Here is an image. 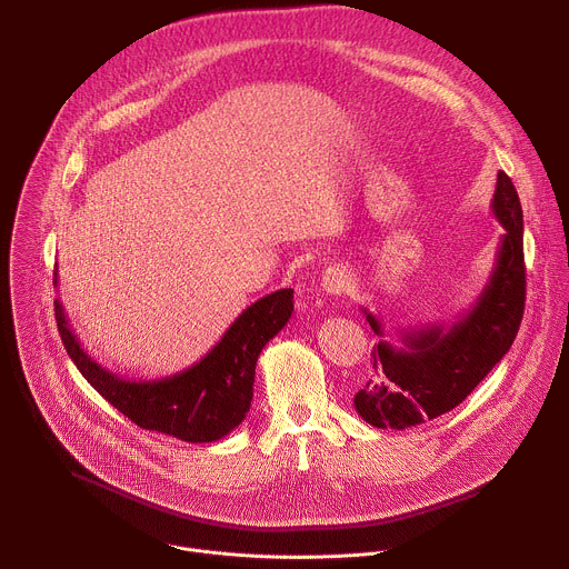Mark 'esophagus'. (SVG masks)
Returning <instances> with one entry per match:
<instances>
[{"mask_svg": "<svg viewBox=\"0 0 569 569\" xmlns=\"http://www.w3.org/2000/svg\"><path fill=\"white\" fill-rule=\"evenodd\" d=\"M351 288V270L345 266H333L321 277V290L327 295H342Z\"/></svg>", "mask_w": 569, "mask_h": 569, "instance_id": "esophagus-1", "label": "esophagus"}]
</instances>
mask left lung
Masks as SVG:
<instances>
[{
    "mask_svg": "<svg viewBox=\"0 0 569 569\" xmlns=\"http://www.w3.org/2000/svg\"><path fill=\"white\" fill-rule=\"evenodd\" d=\"M491 211L505 227L496 268L479 297L452 323L402 329L396 347L371 351L376 376L356 393V412L373 428L405 430L432 421L457 405L509 353L525 312L522 207L511 178L500 171ZM376 336L373 312L362 308Z\"/></svg>",
    "mask_w": 569,
    "mask_h": 569,
    "instance_id": "1",
    "label": "left lung"
}]
</instances>
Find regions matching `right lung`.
<instances>
[{
  "instance_id": "1",
  "label": "right lung",
  "mask_w": 569,
  "mask_h": 569,
  "mask_svg": "<svg viewBox=\"0 0 569 569\" xmlns=\"http://www.w3.org/2000/svg\"><path fill=\"white\" fill-rule=\"evenodd\" d=\"M58 286V268L53 272ZM292 288H281L242 310L216 347L189 369L154 380H128L99 365L80 347L60 299L56 321L62 345L86 380L114 408L143 430L164 432L189 443L227 437L250 412L254 371L263 347L286 327Z\"/></svg>"
}]
</instances>
